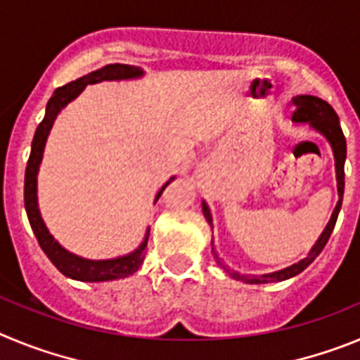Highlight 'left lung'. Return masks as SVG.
<instances>
[{
	"mask_svg": "<svg viewBox=\"0 0 360 360\" xmlns=\"http://www.w3.org/2000/svg\"><path fill=\"white\" fill-rule=\"evenodd\" d=\"M292 104L295 106L294 113H292V120L294 122H308L311 128L319 131L321 135L326 136V141L330 142L333 149V158H335V174H337V191H339V202H337L335 209L332 212V218H330L328 225L324 227L323 234L319 236V240L316 241V245L311 247V250L308 252L307 257H303L301 262L295 263V265L287 266V269L278 270V272H272V274H263V276H252V274H240L236 270H231L227 265L219 263V257L216 256L214 247H212V252H214L216 262L224 266L225 272L231 276L232 279L236 281L249 283V285H262V283H274V281H285L288 278H294V276L301 274L308 265H310L314 259L321 254V250L324 249V245L328 243L330 234H332L333 227H335L337 216L341 211L342 203V195H345V160H346V139L342 135L341 124H339V117H337L335 110L330 106L326 101L319 97H314V95H297V97L292 98ZM203 214L205 219L212 225L211 212H209L207 203L202 202Z\"/></svg>",
	"mask_w": 360,
	"mask_h": 360,
	"instance_id": "8db88e82",
	"label": "left lung"
}]
</instances>
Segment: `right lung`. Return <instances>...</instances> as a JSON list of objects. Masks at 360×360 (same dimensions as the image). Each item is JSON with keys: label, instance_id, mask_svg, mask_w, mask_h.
<instances>
[{"label": "right lung", "instance_id": "add662e5", "mask_svg": "<svg viewBox=\"0 0 360 360\" xmlns=\"http://www.w3.org/2000/svg\"><path fill=\"white\" fill-rule=\"evenodd\" d=\"M144 72H142L139 66H129V65H108L103 68L95 70V72L88 73L84 77L77 79V81H72L68 84L61 86L53 91V95L50 97L49 104H46V113H44V119L41 120L39 126L36 129V135H34V141H32V151L30 158H28L27 171H25V209H27L28 221H30V227L36 234L37 241H39L43 252L49 256L50 262L56 265V269L65 274L66 278L77 279V281H88V283H98V281H113V279L128 278V276L135 274L139 266L142 265L146 257V247H148V238H149V229L146 232L144 241L141 243V247L136 250H133L131 254H126V256L113 257V259H84V257H79L75 254L68 252L66 249H63L61 245L53 240V236L49 232L46 225H44L43 218H41L39 207H37V171H39V164L43 160V151L44 144H46V139H49V133L53 126V120H56L57 113L63 110L68 103H72L73 98L77 97L82 90H84L88 84H95V82L101 81H122V79H135L142 77ZM174 180V176L171 178ZM169 180V182H171ZM169 182H165L162 186V189L157 193V202L160 198V195L164 193V189L169 186Z\"/></svg>", "mask_w": 360, "mask_h": 360}]
</instances>
